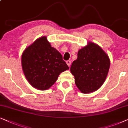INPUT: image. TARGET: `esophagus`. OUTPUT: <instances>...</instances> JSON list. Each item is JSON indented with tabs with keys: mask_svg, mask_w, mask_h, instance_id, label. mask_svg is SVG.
<instances>
[{
	"mask_svg": "<svg viewBox=\"0 0 128 128\" xmlns=\"http://www.w3.org/2000/svg\"><path fill=\"white\" fill-rule=\"evenodd\" d=\"M66 64H67L68 66L70 67V64H71V61L70 60H67V61H66Z\"/></svg>",
	"mask_w": 128,
	"mask_h": 128,
	"instance_id": "esophagus-1",
	"label": "esophagus"
}]
</instances>
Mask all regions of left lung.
<instances>
[{"label": "left lung", "instance_id": "1", "mask_svg": "<svg viewBox=\"0 0 128 128\" xmlns=\"http://www.w3.org/2000/svg\"><path fill=\"white\" fill-rule=\"evenodd\" d=\"M110 66L108 56L95 43L89 42L78 51L70 72L76 86L83 93H90L100 88L107 76Z\"/></svg>", "mask_w": 128, "mask_h": 128}]
</instances>
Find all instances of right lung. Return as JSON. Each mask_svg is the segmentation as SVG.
Here are the masks:
<instances>
[{"label": "right lung", "mask_w": 128, "mask_h": 128, "mask_svg": "<svg viewBox=\"0 0 128 128\" xmlns=\"http://www.w3.org/2000/svg\"><path fill=\"white\" fill-rule=\"evenodd\" d=\"M22 65L28 82L40 90L50 88L60 73L69 69L62 55L51 46L45 36L26 48L22 54Z\"/></svg>", "instance_id": "1"}]
</instances>
